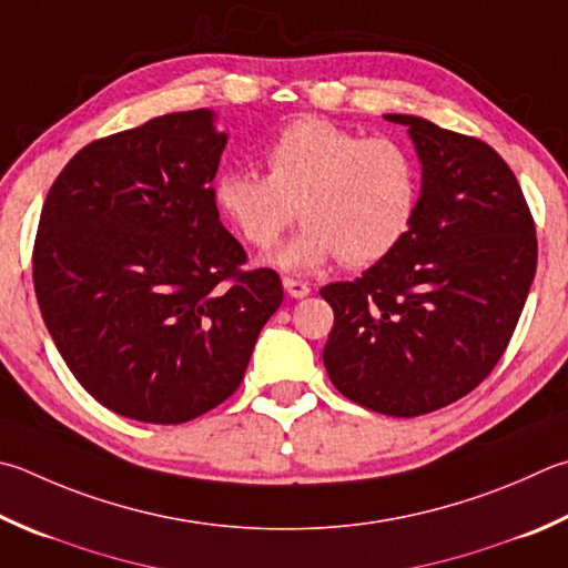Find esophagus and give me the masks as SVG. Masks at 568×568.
<instances>
[{"instance_id":"obj_1","label":"esophagus","mask_w":568,"mask_h":568,"mask_svg":"<svg viewBox=\"0 0 568 568\" xmlns=\"http://www.w3.org/2000/svg\"><path fill=\"white\" fill-rule=\"evenodd\" d=\"M283 287H285L287 295H291V297L311 295V285L303 283V281H295V277H283Z\"/></svg>"}]
</instances>
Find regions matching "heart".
<instances>
[{
    "label": "heart",
    "instance_id": "heart-1",
    "mask_svg": "<svg viewBox=\"0 0 568 568\" xmlns=\"http://www.w3.org/2000/svg\"><path fill=\"white\" fill-rule=\"evenodd\" d=\"M265 171H223L213 201L253 248H271L303 219V229L271 263L307 273L339 257L349 267L379 263L417 219L422 171L392 136H363L325 119L287 123L263 151Z\"/></svg>",
    "mask_w": 568,
    "mask_h": 568
}]
</instances>
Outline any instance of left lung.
Wrapping results in <instances>:
<instances>
[{
	"instance_id": "1",
	"label": "left lung",
	"mask_w": 568,
	"mask_h": 568,
	"mask_svg": "<svg viewBox=\"0 0 568 568\" xmlns=\"http://www.w3.org/2000/svg\"><path fill=\"white\" fill-rule=\"evenodd\" d=\"M422 161L417 219L395 251L320 295L333 385L379 415L419 417L469 395L519 323L536 273L527 199L489 143L407 113Z\"/></svg>"
}]
</instances>
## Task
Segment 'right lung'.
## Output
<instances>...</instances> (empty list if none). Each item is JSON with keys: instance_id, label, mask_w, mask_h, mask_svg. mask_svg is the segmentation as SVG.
I'll list each match as a JSON object with an SVG mask.
<instances>
[{"instance_id": "add662e5", "label": "right lung", "mask_w": 568, "mask_h": 568, "mask_svg": "<svg viewBox=\"0 0 568 568\" xmlns=\"http://www.w3.org/2000/svg\"><path fill=\"white\" fill-rule=\"evenodd\" d=\"M225 141L209 109L151 119L81 149L41 209V317L79 385L121 417L181 425L219 407L283 303L277 273L243 271L221 223Z\"/></svg>"}]
</instances>
